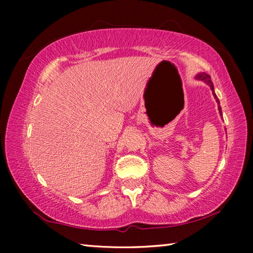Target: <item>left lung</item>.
<instances>
[{
  "label": "left lung",
  "mask_w": 253,
  "mask_h": 253,
  "mask_svg": "<svg viewBox=\"0 0 253 253\" xmlns=\"http://www.w3.org/2000/svg\"><path fill=\"white\" fill-rule=\"evenodd\" d=\"M195 78L198 79V80H202L203 83H205L208 85H210V88H211L213 96H214V98H215V100L217 102V106H219V107H217V108H219L220 115H222V110H221V107H220V101H219V99H217L215 92H214V85H213V83L211 81V77H210L208 74H205V72H200L199 75H196Z\"/></svg>",
  "instance_id": "1"
}]
</instances>
